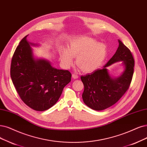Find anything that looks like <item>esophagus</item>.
I'll return each mask as SVG.
<instances>
[{"mask_svg": "<svg viewBox=\"0 0 147 147\" xmlns=\"http://www.w3.org/2000/svg\"><path fill=\"white\" fill-rule=\"evenodd\" d=\"M72 78L74 79H78L79 78V76H78V75L76 74H72Z\"/></svg>", "mask_w": 147, "mask_h": 147, "instance_id": "esophagus-1", "label": "esophagus"}]
</instances>
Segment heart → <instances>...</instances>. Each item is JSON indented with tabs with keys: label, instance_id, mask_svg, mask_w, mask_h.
I'll use <instances>...</instances> for the list:
<instances>
[{
	"label": "heart",
	"instance_id": "b5f03b06",
	"mask_svg": "<svg viewBox=\"0 0 147 147\" xmlns=\"http://www.w3.org/2000/svg\"><path fill=\"white\" fill-rule=\"evenodd\" d=\"M107 55L106 46L94 39L86 36H78L71 40L68 50L62 48L60 56L61 62L69 68L76 57V63L85 73L98 69Z\"/></svg>",
	"mask_w": 147,
	"mask_h": 147
}]
</instances>
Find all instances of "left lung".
I'll return each mask as SVG.
<instances>
[{"label":"left lung","instance_id":"left-lung-1","mask_svg":"<svg viewBox=\"0 0 147 147\" xmlns=\"http://www.w3.org/2000/svg\"><path fill=\"white\" fill-rule=\"evenodd\" d=\"M116 53L102 69L80 77L84 85V102L94 110L100 111L115 104L129 88L134 73V61L129 49L118 40ZM122 61L124 72L118 78H112L106 67Z\"/></svg>","mask_w":147,"mask_h":147}]
</instances>
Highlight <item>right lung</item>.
Masks as SVG:
<instances>
[{"instance_id": "obj_1", "label": "right lung", "mask_w": 147, "mask_h": 147, "mask_svg": "<svg viewBox=\"0 0 147 147\" xmlns=\"http://www.w3.org/2000/svg\"><path fill=\"white\" fill-rule=\"evenodd\" d=\"M24 37L16 48L11 60V78L21 99L36 111L52 107L61 96L63 88L70 82L71 74L58 69L43 59H35L30 45Z\"/></svg>"}]
</instances>
